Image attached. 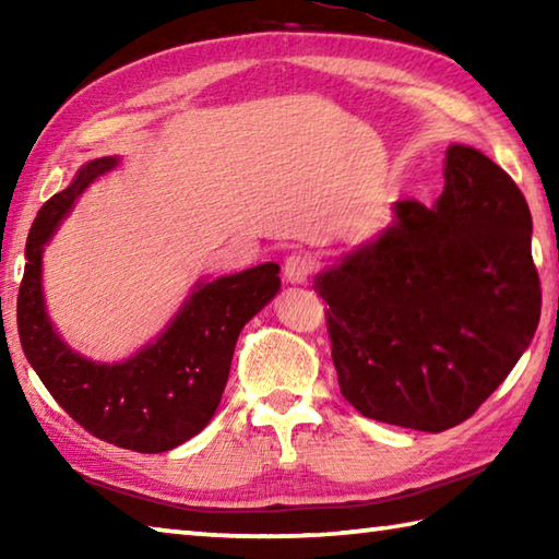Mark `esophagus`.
<instances>
[{"instance_id":"34e87169","label":"esophagus","mask_w":559,"mask_h":559,"mask_svg":"<svg viewBox=\"0 0 559 559\" xmlns=\"http://www.w3.org/2000/svg\"><path fill=\"white\" fill-rule=\"evenodd\" d=\"M316 269H318L316 259L302 251L290 253V257H286V261H283V276H286V281L290 283H306L310 276H313Z\"/></svg>"}]
</instances>
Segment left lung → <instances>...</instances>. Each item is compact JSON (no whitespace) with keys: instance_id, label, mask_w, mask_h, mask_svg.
Segmentation results:
<instances>
[{"instance_id":"obj_1","label":"left lung","mask_w":559,"mask_h":559,"mask_svg":"<svg viewBox=\"0 0 559 559\" xmlns=\"http://www.w3.org/2000/svg\"><path fill=\"white\" fill-rule=\"evenodd\" d=\"M433 206L396 202V224L316 278L340 392L362 416L447 431L513 370L540 323L533 216L506 169L451 145Z\"/></svg>"}]
</instances>
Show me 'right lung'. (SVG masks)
<instances>
[{"label":"right lung","instance_id":"add662e5","mask_svg":"<svg viewBox=\"0 0 559 559\" xmlns=\"http://www.w3.org/2000/svg\"><path fill=\"white\" fill-rule=\"evenodd\" d=\"M116 163V157L93 159L36 214L26 239L16 328L26 359L75 424L112 447L163 453L210 424L229 380L236 337L281 288L278 263L197 286L157 343L126 362L96 365L71 353L46 318L41 251L75 197Z\"/></svg>","mask_w":559,"mask_h":559}]
</instances>
